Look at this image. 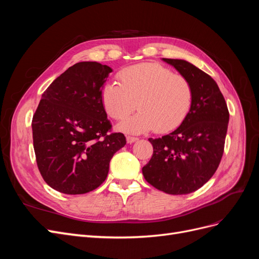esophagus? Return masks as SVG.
Listing matches in <instances>:
<instances>
[{
  "instance_id": "34e87169",
  "label": "esophagus",
  "mask_w": 259,
  "mask_h": 259,
  "mask_svg": "<svg viewBox=\"0 0 259 259\" xmlns=\"http://www.w3.org/2000/svg\"><path fill=\"white\" fill-rule=\"evenodd\" d=\"M138 140V138L137 137H133V136H126V142L128 143V144H133V143H135V142H137Z\"/></svg>"
}]
</instances>
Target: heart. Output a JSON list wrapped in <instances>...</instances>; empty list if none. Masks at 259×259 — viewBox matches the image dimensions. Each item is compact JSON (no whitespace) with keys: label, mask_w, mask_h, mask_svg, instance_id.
Returning <instances> with one entry per match:
<instances>
[{"label":"heart","mask_w":259,"mask_h":259,"mask_svg":"<svg viewBox=\"0 0 259 259\" xmlns=\"http://www.w3.org/2000/svg\"><path fill=\"white\" fill-rule=\"evenodd\" d=\"M120 83H107L101 90L106 112L121 120L137 108L139 111L123 120L117 130L143 134L154 130L166 133L177 128L191 111L194 90L187 77L159 64L132 66L117 74Z\"/></svg>","instance_id":"heart-1"}]
</instances>
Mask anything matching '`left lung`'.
<instances>
[{"instance_id":"obj_1","label":"left lung","mask_w":259,"mask_h":259,"mask_svg":"<svg viewBox=\"0 0 259 259\" xmlns=\"http://www.w3.org/2000/svg\"><path fill=\"white\" fill-rule=\"evenodd\" d=\"M163 60L191 82L194 99L178 128L161 138H149L153 154L143 174L163 192L188 194L215 174L224 153L229 111L217 83L207 73L183 59Z\"/></svg>"}]
</instances>
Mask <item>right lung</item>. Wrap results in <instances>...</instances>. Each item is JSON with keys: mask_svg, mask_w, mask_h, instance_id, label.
Segmentation results:
<instances>
[{"mask_svg": "<svg viewBox=\"0 0 259 259\" xmlns=\"http://www.w3.org/2000/svg\"><path fill=\"white\" fill-rule=\"evenodd\" d=\"M112 69L96 61L77 62L43 93L32 119L38 170L53 189L66 194L95 190L108 175L113 154L126 144L101 101Z\"/></svg>", "mask_w": 259, "mask_h": 259, "instance_id": "right-lung-1", "label": "right lung"}]
</instances>
